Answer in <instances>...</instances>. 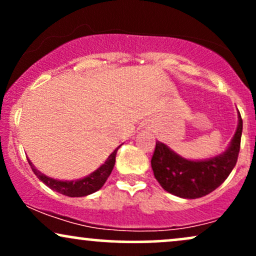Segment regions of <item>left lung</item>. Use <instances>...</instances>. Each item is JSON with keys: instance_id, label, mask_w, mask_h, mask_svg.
<instances>
[{"instance_id": "8db88e82", "label": "left lung", "mask_w": 256, "mask_h": 256, "mask_svg": "<svg viewBox=\"0 0 256 256\" xmlns=\"http://www.w3.org/2000/svg\"><path fill=\"white\" fill-rule=\"evenodd\" d=\"M243 122L238 112V125L230 146L222 154L206 160H189L161 142H156L152 168L158 184L182 198H198L220 186L228 177L238 158Z\"/></svg>"}]
</instances>
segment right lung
I'll list each match as a JSON object with an SVG mask.
<instances>
[{
  "label": "right lung",
  "instance_id": "obj_1",
  "mask_svg": "<svg viewBox=\"0 0 256 256\" xmlns=\"http://www.w3.org/2000/svg\"><path fill=\"white\" fill-rule=\"evenodd\" d=\"M119 146L112 152L107 160L104 161V164H102L96 171L90 173L86 177L77 179V180H58V179L48 177V176L43 174V173L38 171L28 158V160L32 171L37 176V178L40 182H43L46 186L50 188L52 190L62 194L64 196H70V198H83V196H88L90 194L96 192L104 186L106 180H107V178L110 177L112 173L114 164H116V155Z\"/></svg>",
  "mask_w": 256,
  "mask_h": 256
}]
</instances>
